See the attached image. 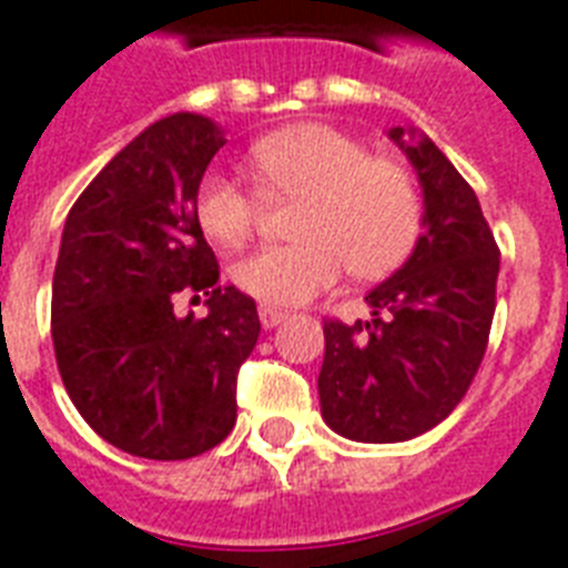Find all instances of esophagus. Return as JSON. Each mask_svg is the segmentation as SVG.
Masks as SVG:
<instances>
[{"mask_svg":"<svg viewBox=\"0 0 568 568\" xmlns=\"http://www.w3.org/2000/svg\"><path fill=\"white\" fill-rule=\"evenodd\" d=\"M285 318H288V312L276 310V306H267V303H262V306H258V321H262V327L265 329L276 327V324Z\"/></svg>","mask_w":568,"mask_h":568,"instance_id":"esophagus-1","label":"esophagus"}]
</instances>
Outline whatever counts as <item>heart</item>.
<instances>
[{"label": "heart", "mask_w": 568, "mask_h": 568, "mask_svg": "<svg viewBox=\"0 0 568 568\" xmlns=\"http://www.w3.org/2000/svg\"><path fill=\"white\" fill-rule=\"evenodd\" d=\"M250 173L265 196H301L288 244H262L232 265V283L267 306H297L329 288L347 267L363 280L392 274L424 226L418 182L395 159L324 123L280 129L250 146ZM209 239L235 244L253 230L258 196L209 171L194 194Z\"/></svg>", "instance_id": "obj_1"}]
</instances>
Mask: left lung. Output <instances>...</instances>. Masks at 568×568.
<instances>
[{
    "label": "left lung",
    "mask_w": 568,
    "mask_h": 568,
    "mask_svg": "<svg viewBox=\"0 0 568 568\" xmlns=\"http://www.w3.org/2000/svg\"><path fill=\"white\" fill-rule=\"evenodd\" d=\"M424 189V232L368 292L372 321H324L321 415L345 439L406 442L466 397L489 345L501 250L475 191L430 138L388 132Z\"/></svg>",
    "instance_id": "left-lung-1"
}]
</instances>
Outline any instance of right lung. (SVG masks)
<instances>
[{"mask_svg": "<svg viewBox=\"0 0 568 568\" xmlns=\"http://www.w3.org/2000/svg\"><path fill=\"white\" fill-rule=\"evenodd\" d=\"M221 146L209 118L171 114L123 146L67 214L52 276L58 372L84 422L135 457H196L235 427L256 303L217 285L194 214ZM180 293H203L210 315L176 320Z\"/></svg>", "mask_w": 568, "mask_h": 568, "instance_id": "obj_1", "label": "right lung"}]
</instances>
